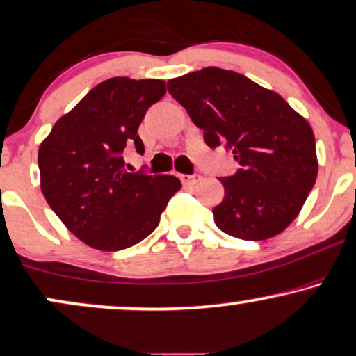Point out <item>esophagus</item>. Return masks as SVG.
Returning a JSON list of instances; mask_svg holds the SVG:
<instances>
[{
  "instance_id": "34e87169",
  "label": "esophagus",
  "mask_w": 356,
  "mask_h": 356,
  "mask_svg": "<svg viewBox=\"0 0 356 356\" xmlns=\"http://www.w3.org/2000/svg\"><path fill=\"white\" fill-rule=\"evenodd\" d=\"M179 177H181L184 186H195L197 182L202 181L200 174H181Z\"/></svg>"
}]
</instances>
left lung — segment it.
<instances>
[{
  "instance_id": "1",
  "label": "left lung",
  "mask_w": 356,
  "mask_h": 356,
  "mask_svg": "<svg viewBox=\"0 0 356 356\" xmlns=\"http://www.w3.org/2000/svg\"><path fill=\"white\" fill-rule=\"evenodd\" d=\"M168 90L204 129L207 146L225 145L241 165L220 177L217 227L248 241L268 240L299 215L317 179L310 124L276 92L218 67L170 79Z\"/></svg>"
}]
</instances>
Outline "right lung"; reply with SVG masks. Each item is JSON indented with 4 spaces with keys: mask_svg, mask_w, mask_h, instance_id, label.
Here are the masks:
<instances>
[{
    "mask_svg": "<svg viewBox=\"0 0 356 356\" xmlns=\"http://www.w3.org/2000/svg\"><path fill=\"white\" fill-rule=\"evenodd\" d=\"M164 93V80L108 79L62 116L39 147L40 191L92 248L118 251L145 240L182 187L174 175L128 172L123 159L126 146L145 152L138 128Z\"/></svg>",
    "mask_w": 356,
    "mask_h": 356,
    "instance_id": "1",
    "label": "right lung"
}]
</instances>
